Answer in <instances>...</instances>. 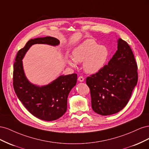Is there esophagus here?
Here are the masks:
<instances>
[{
	"instance_id": "obj_1",
	"label": "esophagus",
	"mask_w": 149,
	"mask_h": 149,
	"mask_svg": "<svg viewBox=\"0 0 149 149\" xmlns=\"http://www.w3.org/2000/svg\"><path fill=\"white\" fill-rule=\"evenodd\" d=\"M78 81H80V82H83L84 81V78L83 77V76H80L78 78Z\"/></svg>"
}]
</instances>
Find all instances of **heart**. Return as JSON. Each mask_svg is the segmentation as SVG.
I'll list each match as a JSON object with an SVG mask.
<instances>
[{"label":"heart","mask_w":149,"mask_h":149,"mask_svg":"<svg viewBox=\"0 0 149 149\" xmlns=\"http://www.w3.org/2000/svg\"><path fill=\"white\" fill-rule=\"evenodd\" d=\"M109 53L106 47L99 45L93 39L84 40L76 47L72 53V58H66L71 66H77V63H83L84 70L88 73L94 74L104 66Z\"/></svg>","instance_id":"1"}]
</instances>
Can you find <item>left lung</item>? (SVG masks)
I'll return each mask as SVG.
<instances>
[{
  "mask_svg": "<svg viewBox=\"0 0 149 149\" xmlns=\"http://www.w3.org/2000/svg\"><path fill=\"white\" fill-rule=\"evenodd\" d=\"M137 80V65L132 49L119 38L118 50L108 64L86 78L92 109L102 116L119 112L128 103Z\"/></svg>",
  "mask_w": 149,
  "mask_h": 149,
  "instance_id": "1",
  "label": "left lung"
}]
</instances>
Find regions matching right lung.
I'll return each mask as SVG.
<instances>
[{
  "label": "right lung",
  "instance_id": "1",
  "mask_svg": "<svg viewBox=\"0 0 149 149\" xmlns=\"http://www.w3.org/2000/svg\"><path fill=\"white\" fill-rule=\"evenodd\" d=\"M37 43L57 46L60 41L52 37L31 39L18 52L13 65V88L18 98L31 114L41 120H55L66 111L67 98L76 84L77 74L60 76L42 86L31 83L24 73L22 59L31 46Z\"/></svg>",
  "mask_w": 149,
  "mask_h": 149
}]
</instances>
